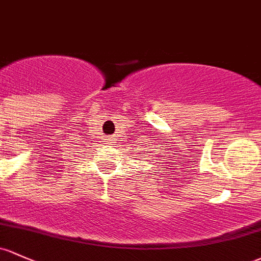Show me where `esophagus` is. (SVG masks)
<instances>
[{
	"label": "esophagus",
	"mask_w": 261,
	"mask_h": 261,
	"mask_svg": "<svg viewBox=\"0 0 261 261\" xmlns=\"http://www.w3.org/2000/svg\"><path fill=\"white\" fill-rule=\"evenodd\" d=\"M108 141H112V139H108Z\"/></svg>",
	"instance_id": "esophagus-1"
}]
</instances>
